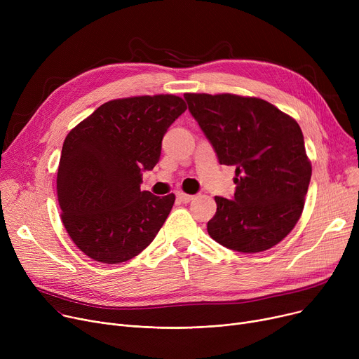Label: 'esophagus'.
<instances>
[{
	"instance_id": "34e87169",
	"label": "esophagus",
	"mask_w": 359,
	"mask_h": 359,
	"mask_svg": "<svg viewBox=\"0 0 359 359\" xmlns=\"http://www.w3.org/2000/svg\"><path fill=\"white\" fill-rule=\"evenodd\" d=\"M176 196H177V201L182 202V203H189L194 199L192 195H187V194H183V192H177Z\"/></svg>"
}]
</instances>
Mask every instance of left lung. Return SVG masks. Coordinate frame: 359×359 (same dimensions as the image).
Instances as JSON below:
<instances>
[{
	"mask_svg": "<svg viewBox=\"0 0 359 359\" xmlns=\"http://www.w3.org/2000/svg\"><path fill=\"white\" fill-rule=\"evenodd\" d=\"M184 100L219 164L236 167L234 196H215L208 234L241 253L273 248L295 227L311 179L299 125L257 97L186 93Z\"/></svg>",
	"mask_w": 359,
	"mask_h": 359,
	"instance_id": "8db88e82",
	"label": "left lung"
}]
</instances>
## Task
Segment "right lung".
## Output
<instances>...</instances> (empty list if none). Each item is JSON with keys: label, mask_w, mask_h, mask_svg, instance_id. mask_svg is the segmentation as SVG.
<instances>
[{"label": "right lung", "mask_w": 359, "mask_h": 359, "mask_svg": "<svg viewBox=\"0 0 359 359\" xmlns=\"http://www.w3.org/2000/svg\"><path fill=\"white\" fill-rule=\"evenodd\" d=\"M186 109L173 94L110 100L67 135L56 177L61 218L93 260L135 257L163 227L176 198L141 191L142 172L158 163L164 134Z\"/></svg>", "instance_id": "1"}]
</instances>
